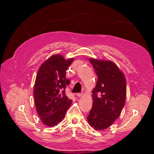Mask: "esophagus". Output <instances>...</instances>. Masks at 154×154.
I'll return each instance as SVG.
<instances>
[{
	"mask_svg": "<svg viewBox=\"0 0 154 154\" xmlns=\"http://www.w3.org/2000/svg\"><path fill=\"white\" fill-rule=\"evenodd\" d=\"M83 94L82 92V93H78L77 94L78 97H82V96H83Z\"/></svg>",
	"mask_w": 154,
	"mask_h": 154,
	"instance_id": "obj_1",
	"label": "esophagus"
}]
</instances>
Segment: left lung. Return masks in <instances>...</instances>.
I'll return each instance as SVG.
<instances>
[{
	"instance_id": "8db88e82",
	"label": "left lung",
	"mask_w": 154,
	"mask_h": 154,
	"mask_svg": "<svg viewBox=\"0 0 154 154\" xmlns=\"http://www.w3.org/2000/svg\"><path fill=\"white\" fill-rule=\"evenodd\" d=\"M98 76L92 91L93 105L87 119L96 130L111 126L119 118L126 98V77L112 61L90 58Z\"/></svg>"
}]
</instances>
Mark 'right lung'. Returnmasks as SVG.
<instances>
[{
	"label": "right lung",
	"mask_w": 154,
	"mask_h": 154,
	"mask_svg": "<svg viewBox=\"0 0 154 154\" xmlns=\"http://www.w3.org/2000/svg\"><path fill=\"white\" fill-rule=\"evenodd\" d=\"M73 60H66L56 54L46 60L38 69L34 86V98L38 116L48 127L60 123L72 104V101L65 94V88L70 83L66 78V71Z\"/></svg>",
	"instance_id": "add662e5"
}]
</instances>
